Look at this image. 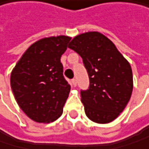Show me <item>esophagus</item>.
Here are the masks:
<instances>
[{
    "label": "esophagus",
    "mask_w": 149,
    "mask_h": 149,
    "mask_svg": "<svg viewBox=\"0 0 149 149\" xmlns=\"http://www.w3.org/2000/svg\"><path fill=\"white\" fill-rule=\"evenodd\" d=\"M71 82H72V84H73V86H74V87L77 86V80H76V79H73V80H71Z\"/></svg>",
    "instance_id": "esophagus-1"
}]
</instances>
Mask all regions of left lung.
<instances>
[{
    "instance_id": "8db88e82",
    "label": "left lung",
    "mask_w": 149,
    "mask_h": 149,
    "mask_svg": "<svg viewBox=\"0 0 149 149\" xmlns=\"http://www.w3.org/2000/svg\"><path fill=\"white\" fill-rule=\"evenodd\" d=\"M69 47L82 58L90 85L80 91L86 116L93 122L115 120L125 108L133 89L132 70L111 40L99 32L74 38Z\"/></svg>"
}]
</instances>
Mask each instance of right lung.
Segmentation results:
<instances>
[{"label":"right lung","instance_id":"add662e5","mask_svg":"<svg viewBox=\"0 0 149 149\" xmlns=\"http://www.w3.org/2000/svg\"><path fill=\"white\" fill-rule=\"evenodd\" d=\"M71 38H43L32 44L11 74V87L20 109L38 123L52 122L63 113L70 85L64 79L61 56Z\"/></svg>","mask_w":149,"mask_h":149}]
</instances>
